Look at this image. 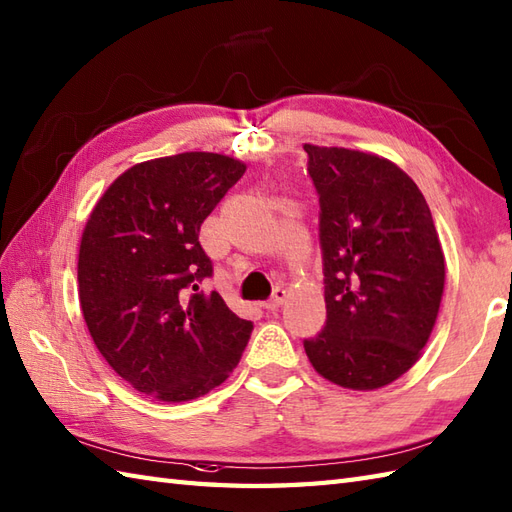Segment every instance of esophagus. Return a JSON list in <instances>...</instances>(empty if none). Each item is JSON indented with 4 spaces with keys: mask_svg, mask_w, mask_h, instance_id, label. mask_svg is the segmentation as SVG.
Segmentation results:
<instances>
[{
    "mask_svg": "<svg viewBox=\"0 0 512 512\" xmlns=\"http://www.w3.org/2000/svg\"><path fill=\"white\" fill-rule=\"evenodd\" d=\"M285 299H288V294H285V290H283V288H277L275 292H272L270 299L266 301V310H268V312H275V310H279V307L285 303Z\"/></svg>",
    "mask_w": 512,
    "mask_h": 512,
    "instance_id": "1",
    "label": "esophagus"
}]
</instances>
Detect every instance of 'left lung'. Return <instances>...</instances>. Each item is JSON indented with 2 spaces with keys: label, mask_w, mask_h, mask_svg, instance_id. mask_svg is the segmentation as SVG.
Here are the masks:
<instances>
[{
  "label": "left lung",
  "mask_w": 512,
  "mask_h": 512,
  "mask_svg": "<svg viewBox=\"0 0 512 512\" xmlns=\"http://www.w3.org/2000/svg\"><path fill=\"white\" fill-rule=\"evenodd\" d=\"M303 148L320 202L327 305L305 353L331 384L388 386L421 358L443 299L445 255L430 207L384 157Z\"/></svg>",
  "instance_id": "8db88e82"
}]
</instances>
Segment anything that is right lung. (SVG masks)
<instances>
[{
    "label": "right lung",
    "mask_w": 512,
    "mask_h": 512,
    "mask_svg": "<svg viewBox=\"0 0 512 512\" xmlns=\"http://www.w3.org/2000/svg\"><path fill=\"white\" fill-rule=\"evenodd\" d=\"M227 154L183 152L137 163L93 207L78 253V296L95 347L144 395L181 403L220 386L253 323L218 292L200 224L240 181Z\"/></svg>",
    "instance_id": "1"
}]
</instances>
